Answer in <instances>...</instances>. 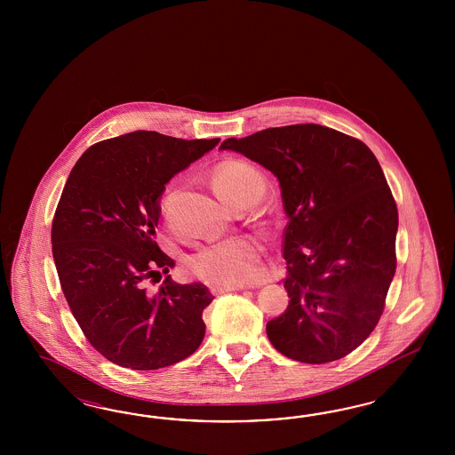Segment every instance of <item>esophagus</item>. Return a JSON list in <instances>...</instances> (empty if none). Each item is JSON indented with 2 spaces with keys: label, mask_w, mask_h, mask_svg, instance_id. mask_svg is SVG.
<instances>
[{
  "label": "esophagus",
  "mask_w": 455,
  "mask_h": 455,
  "mask_svg": "<svg viewBox=\"0 0 455 455\" xmlns=\"http://www.w3.org/2000/svg\"><path fill=\"white\" fill-rule=\"evenodd\" d=\"M243 289H247V287H217V289H213V291H217V293H225V291H235V290Z\"/></svg>",
  "instance_id": "34e87169"
}]
</instances>
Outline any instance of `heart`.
<instances>
[{
	"label": "heart",
	"instance_id": "obj_1",
	"mask_svg": "<svg viewBox=\"0 0 455 455\" xmlns=\"http://www.w3.org/2000/svg\"><path fill=\"white\" fill-rule=\"evenodd\" d=\"M212 187L221 200L238 210L262 198L265 180L259 170L243 162H227L212 175ZM262 242L255 236H234L193 250L187 270L213 287H243L259 274Z\"/></svg>",
	"mask_w": 455,
	"mask_h": 455
}]
</instances>
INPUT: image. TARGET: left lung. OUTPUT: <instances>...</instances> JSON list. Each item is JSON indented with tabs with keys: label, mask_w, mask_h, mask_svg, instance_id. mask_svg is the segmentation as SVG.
I'll use <instances>...</instances> for the list:
<instances>
[{
	"label": "left lung",
	"mask_w": 455,
	"mask_h": 455,
	"mask_svg": "<svg viewBox=\"0 0 455 455\" xmlns=\"http://www.w3.org/2000/svg\"><path fill=\"white\" fill-rule=\"evenodd\" d=\"M280 183L289 307L267 323L285 357L327 363L355 350L379 323L397 268V205L371 148L315 124L227 138Z\"/></svg>",
	"instance_id": "1"
}]
</instances>
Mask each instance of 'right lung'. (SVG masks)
Instances as JSON below:
<instances>
[{"instance_id": "add662e5", "label": "right lung", "mask_w": 455, "mask_h": 455, "mask_svg": "<svg viewBox=\"0 0 455 455\" xmlns=\"http://www.w3.org/2000/svg\"><path fill=\"white\" fill-rule=\"evenodd\" d=\"M219 141L138 130L92 145L69 173L52 225L56 272L86 340L116 365L168 367L205 337V285L166 275L150 289L175 265L153 236L165 183Z\"/></svg>"}]
</instances>
